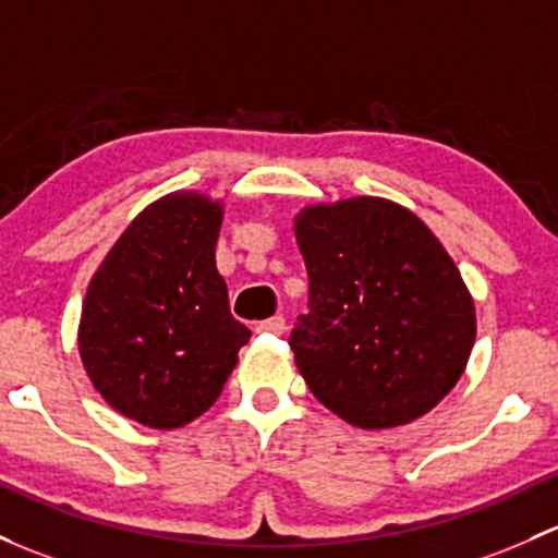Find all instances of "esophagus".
Segmentation results:
<instances>
[{"instance_id":"1","label":"esophagus","mask_w":558,"mask_h":558,"mask_svg":"<svg viewBox=\"0 0 558 558\" xmlns=\"http://www.w3.org/2000/svg\"><path fill=\"white\" fill-rule=\"evenodd\" d=\"M283 328H286L283 315H272V318L262 320V324L256 326V331H262V333H283Z\"/></svg>"}]
</instances>
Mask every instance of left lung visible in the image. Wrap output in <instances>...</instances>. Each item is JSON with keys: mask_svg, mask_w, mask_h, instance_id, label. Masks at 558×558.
Returning a JSON list of instances; mask_svg holds the SVG:
<instances>
[{"mask_svg": "<svg viewBox=\"0 0 558 558\" xmlns=\"http://www.w3.org/2000/svg\"><path fill=\"white\" fill-rule=\"evenodd\" d=\"M307 315L289 344L313 396L366 430L407 425L457 385L476 310L438 238L401 205L353 197L296 219Z\"/></svg>", "mask_w": 558, "mask_h": 558, "instance_id": "8db88e82", "label": "left lung"}]
</instances>
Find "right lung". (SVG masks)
I'll return each mask as SVG.
<instances>
[{"label":"right lung","instance_id":"1","mask_svg":"<svg viewBox=\"0 0 558 558\" xmlns=\"http://www.w3.org/2000/svg\"><path fill=\"white\" fill-rule=\"evenodd\" d=\"M221 205L175 192L141 210L87 286L80 355L111 409L157 430L214 407L251 331L216 269Z\"/></svg>","mask_w":558,"mask_h":558}]
</instances>
